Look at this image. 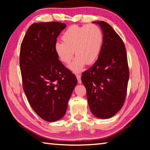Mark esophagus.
Returning a JSON list of instances; mask_svg holds the SVG:
<instances>
[{
	"label": "esophagus",
	"instance_id": "1",
	"mask_svg": "<svg viewBox=\"0 0 150 150\" xmlns=\"http://www.w3.org/2000/svg\"><path fill=\"white\" fill-rule=\"evenodd\" d=\"M76 77H77V81H78V83H81V75H79V74H77L76 75Z\"/></svg>",
	"mask_w": 150,
	"mask_h": 150
}]
</instances>
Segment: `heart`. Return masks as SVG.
I'll list each match as a JSON object with an SVG mask.
<instances>
[{"mask_svg":"<svg viewBox=\"0 0 150 150\" xmlns=\"http://www.w3.org/2000/svg\"><path fill=\"white\" fill-rule=\"evenodd\" d=\"M62 42L55 45V52L64 64L68 65L76 57L69 68L73 72H80L85 64L95 63L100 54L103 44V33L95 24L73 25L63 32Z\"/></svg>","mask_w":150,"mask_h":150,"instance_id":"b5f03b06","label":"heart"}]
</instances>
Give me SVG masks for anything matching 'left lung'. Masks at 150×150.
Returning <instances> with one entry per match:
<instances>
[{
  "mask_svg": "<svg viewBox=\"0 0 150 150\" xmlns=\"http://www.w3.org/2000/svg\"><path fill=\"white\" fill-rule=\"evenodd\" d=\"M103 32V42L97 60L82 73L90 110L96 117L115 115L125 102L129 79L126 47L108 23L96 21Z\"/></svg>",
  "mask_w": 150,
  "mask_h": 150,
  "instance_id": "1",
  "label": "left lung"
}]
</instances>
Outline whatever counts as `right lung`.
I'll return each mask as SVG.
<instances>
[{
    "label": "right lung",
    "instance_id": "right-lung-1",
    "mask_svg": "<svg viewBox=\"0 0 150 150\" xmlns=\"http://www.w3.org/2000/svg\"><path fill=\"white\" fill-rule=\"evenodd\" d=\"M65 27V24L58 22L33 24L20 46L24 91L35 112L47 122L65 115L77 83L75 75L63 65L55 52L57 38Z\"/></svg>",
    "mask_w": 150,
    "mask_h": 150
}]
</instances>
